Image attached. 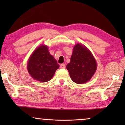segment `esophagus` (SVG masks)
<instances>
[{
	"mask_svg": "<svg viewBox=\"0 0 125 125\" xmlns=\"http://www.w3.org/2000/svg\"><path fill=\"white\" fill-rule=\"evenodd\" d=\"M60 68L61 69H64V68H65V65L64 64H62L60 65Z\"/></svg>",
	"mask_w": 125,
	"mask_h": 125,
	"instance_id": "esophagus-1",
	"label": "esophagus"
}]
</instances>
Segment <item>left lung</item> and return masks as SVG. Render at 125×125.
<instances>
[{"label": "left lung", "instance_id": "left-lung-1", "mask_svg": "<svg viewBox=\"0 0 125 125\" xmlns=\"http://www.w3.org/2000/svg\"><path fill=\"white\" fill-rule=\"evenodd\" d=\"M97 68L96 60L89 49L81 44H76L71 62L66 65L72 81L78 84L87 83L95 73Z\"/></svg>", "mask_w": 125, "mask_h": 125}]
</instances>
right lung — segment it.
<instances>
[{"mask_svg":"<svg viewBox=\"0 0 125 125\" xmlns=\"http://www.w3.org/2000/svg\"><path fill=\"white\" fill-rule=\"evenodd\" d=\"M59 66L49 53L48 46L42 44L35 49L29 57L27 69L33 79L45 83L53 77Z\"/></svg>","mask_w":125,"mask_h":125,"instance_id":"add662e5","label":"right lung"}]
</instances>
